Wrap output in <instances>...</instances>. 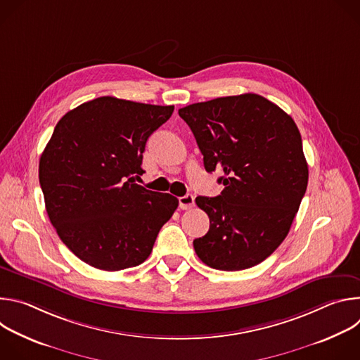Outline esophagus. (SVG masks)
Returning <instances> with one entry per match:
<instances>
[{
  "label": "esophagus",
  "instance_id": "34e87169",
  "mask_svg": "<svg viewBox=\"0 0 360 360\" xmlns=\"http://www.w3.org/2000/svg\"><path fill=\"white\" fill-rule=\"evenodd\" d=\"M195 205V198L192 195H185L179 198V208L181 210H191Z\"/></svg>",
  "mask_w": 360,
  "mask_h": 360
}]
</instances>
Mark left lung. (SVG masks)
<instances>
[{
	"label": "left lung",
	"instance_id": "obj_1",
	"mask_svg": "<svg viewBox=\"0 0 360 360\" xmlns=\"http://www.w3.org/2000/svg\"><path fill=\"white\" fill-rule=\"evenodd\" d=\"M208 172L222 169L224 191L198 196L208 233L193 240L214 269L242 271L265 261L286 238L307 186V164L295 121L258 94L215 98L178 111Z\"/></svg>",
	"mask_w": 360,
	"mask_h": 360
}]
</instances>
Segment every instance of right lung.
Instances as JSON below:
<instances>
[{
    "label": "right lung",
    "mask_w": 360,
    "mask_h": 360,
    "mask_svg": "<svg viewBox=\"0 0 360 360\" xmlns=\"http://www.w3.org/2000/svg\"><path fill=\"white\" fill-rule=\"evenodd\" d=\"M174 105L99 96L67 112L39 160L51 224L67 248L101 271L142 264L178 198L135 184L150 134Z\"/></svg>",
    "instance_id": "right-lung-1"
}]
</instances>
